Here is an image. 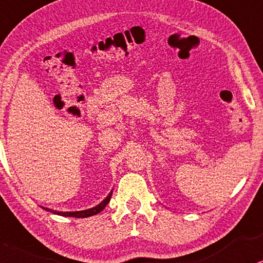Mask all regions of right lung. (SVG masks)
Returning a JSON list of instances; mask_svg holds the SVG:
<instances>
[{
    "label": "right lung",
    "instance_id": "add662e5",
    "mask_svg": "<svg viewBox=\"0 0 263 263\" xmlns=\"http://www.w3.org/2000/svg\"><path fill=\"white\" fill-rule=\"evenodd\" d=\"M112 193V192H111ZM111 193L108 195L107 198L103 200L101 204H98L97 206H95V208H91L88 209V210H82V211H66V212H63V211H55V210H51V209H47V208H43L45 210L47 211H51L53 214H57V215H61V216H68V217H89V216H93V215H97L101 212L103 209L107 206V204L110 200L111 198Z\"/></svg>",
    "mask_w": 263,
    "mask_h": 263
}]
</instances>
